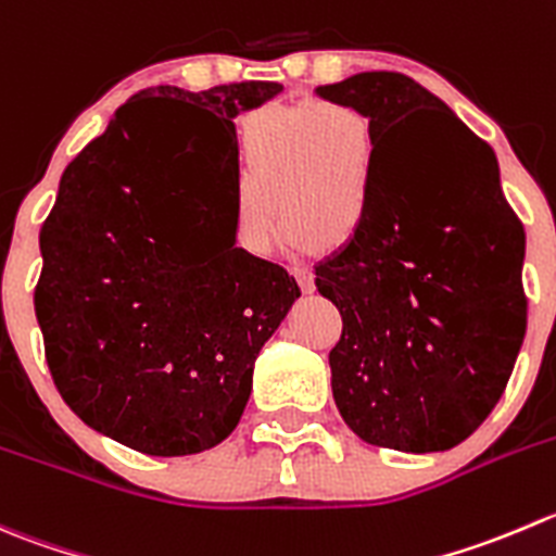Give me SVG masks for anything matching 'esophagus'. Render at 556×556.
Returning a JSON list of instances; mask_svg holds the SVG:
<instances>
[{"label": "esophagus", "instance_id": "1", "mask_svg": "<svg viewBox=\"0 0 556 556\" xmlns=\"http://www.w3.org/2000/svg\"><path fill=\"white\" fill-rule=\"evenodd\" d=\"M290 271L295 274V279L301 282V288H304V293H312L315 290V279H312V271L306 266H301V263H293V268Z\"/></svg>", "mask_w": 556, "mask_h": 556}]
</instances>
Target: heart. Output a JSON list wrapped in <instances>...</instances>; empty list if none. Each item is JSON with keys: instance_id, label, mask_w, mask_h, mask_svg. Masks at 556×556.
<instances>
[{"instance_id": "obj_1", "label": "heart", "mask_w": 556, "mask_h": 556, "mask_svg": "<svg viewBox=\"0 0 556 556\" xmlns=\"http://www.w3.org/2000/svg\"><path fill=\"white\" fill-rule=\"evenodd\" d=\"M380 170V138L353 102L317 100L263 105L239 135L236 239L266 255L285 230L312 247H339L369 217Z\"/></svg>"}]
</instances>
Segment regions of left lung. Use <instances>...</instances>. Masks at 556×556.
Instances as JSON below:
<instances>
[{"label":"left lung","mask_w":556,"mask_h":556,"mask_svg":"<svg viewBox=\"0 0 556 556\" xmlns=\"http://www.w3.org/2000/svg\"><path fill=\"white\" fill-rule=\"evenodd\" d=\"M315 94L358 105L380 138L369 217L315 266L342 315L333 402L364 443L448 451L486 421L525 342V228L492 147L421 84L358 73ZM415 117L430 127L409 134Z\"/></svg>","instance_id":"obj_1"}]
</instances>
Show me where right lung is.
I'll return each mask as SVG.
<instances>
[{"label":"right lung","instance_id":"1","mask_svg":"<svg viewBox=\"0 0 556 556\" xmlns=\"http://www.w3.org/2000/svg\"><path fill=\"white\" fill-rule=\"evenodd\" d=\"M271 80L129 97L64 168L40 230L35 312L64 402L149 456L201 454L241 421L263 344L301 295L236 247L233 118Z\"/></svg>","mask_w":556,"mask_h":556}]
</instances>
